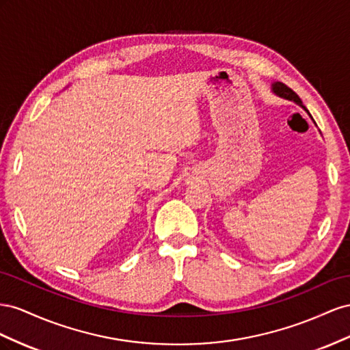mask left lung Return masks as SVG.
Segmentation results:
<instances>
[{
	"instance_id": "obj_1",
	"label": "left lung",
	"mask_w": 350,
	"mask_h": 350,
	"mask_svg": "<svg viewBox=\"0 0 350 350\" xmlns=\"http://www.w3.org/2000/svg\"><path fill=\"white\" fill-rule=\"evenodd\" d=\"M273 91L277 94V95H280V96H283V98H286V99H291V101H295L296 104H299L301 105L302 108H305L304 107V104H302V101H301V98H299L291 88L288 86H286L284 83H282V82H275L274 85H273ZM306 109V108H305ZM308 111V109H306ZM309 114V113H308Z\"/></svg>"
}]
</instances>
